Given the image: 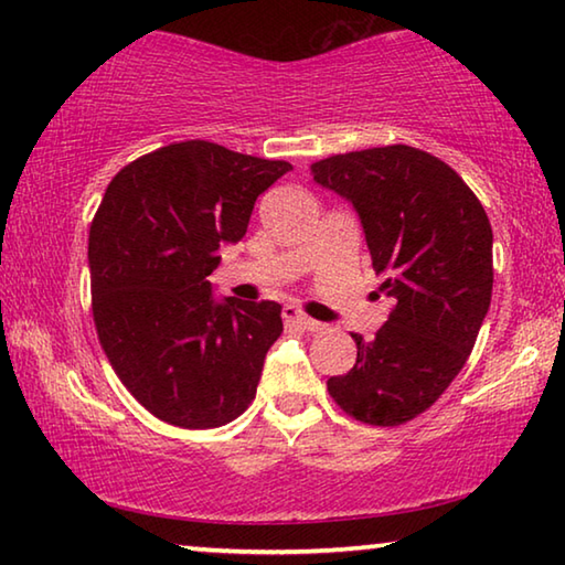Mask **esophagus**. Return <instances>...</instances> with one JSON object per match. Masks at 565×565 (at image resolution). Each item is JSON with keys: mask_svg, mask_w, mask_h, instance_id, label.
<instances>
[{"mask_svg": "<svg viewBox=\"0 0 565 565\" xmlns=\"http://www.w3.org/2000/svg\"><path fill=\"white\" fill-rule=\"evenodd\" d=\"M284 321H286V327L303 329V331H321L323 329V323L309 319L299 309H294V306H284Z\"/></svg>", "mask_w": 565, "mask_h": 565, "instance_id": "1", "label": "esophagus"}]
</instances>
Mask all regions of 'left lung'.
<instances>
[{
	"mask_svg": "<svg viewBox=\"0 0 565 565\" xmlns=\"http://www.w3.org/2000/svg\"><path fill=\"white\" fill-rule=\"evenodd\" d=\"M313 181L359 212L371 266L394 311L356 341L349 374L331 376L337 406L361 424L401 426L431 408L463 369L491 306L493 232L456 171L406 145L313 161Z\"/></svg>",
	"mask_w": 565,
	"mask_h": 565,
	"instance_id": "1",
	"label": "left lung"
}]
</instances>
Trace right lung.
I'll list each match as a JSON object with an SVG mask.
<instances>
[{"instance_id": "right-lung-1", "label": "right lung", "mask_w": 565, "mask_h": 565, "mask_svg": "<svg viewBox=\"0 0 565 565\" xmlns=\"http://www.w3.org/2000/svg\"><path fill=\"white\" fill-rule=\"evenodd\" d=\"M289 161L174 141L111 179L89 228L92 313L104 353L149 414L216 428L256 396L281 337L276 301H214L218 244L246 234L254 202Z\"/></svg>"}]
</instances>
